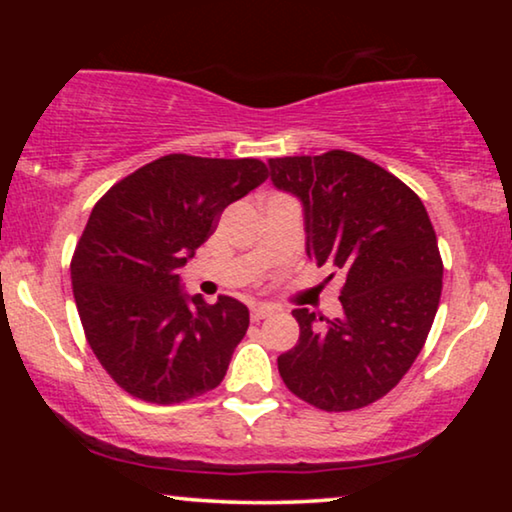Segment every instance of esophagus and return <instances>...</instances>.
<instances>
[{
	"instance_id": "esophagus-1",
	"label": "esophagus",
	"mask_w": 512,
	"mask_h": 512,
	"mask_svg": "<svg viewBox=\"0 0 512 512\" xmlns=\"http://www.w3.org/2000/svg\"><path fill=\"white\" fill-rule=\"evenodd\" d=\"M272 312H275V307H272V305H256V307H251V321H261L265 317H270Z\"/></svg>"
}]
</instances>
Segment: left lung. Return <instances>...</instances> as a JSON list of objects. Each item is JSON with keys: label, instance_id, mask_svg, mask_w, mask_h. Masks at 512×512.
Masks as SVG:
<instances>
[{"label": "left lung", "instance_id": "1", "mask_svg": "<svg viewBox=\"0 0 512 512\" xmlns=\"http://www.w3.org/2000/svg\"><path fill=\"white\" fill-rule=\"evenodd\" d=\"M268 165L272 184L303 202L307 256L345 279L342 317L293 310L300 338L279 375L314 408L359 410L401 382L431 331L443 291L436 230L415 191L356 153Z\"/></svg>", "mask_w": 512, "mask_h": 512}]
</instances>
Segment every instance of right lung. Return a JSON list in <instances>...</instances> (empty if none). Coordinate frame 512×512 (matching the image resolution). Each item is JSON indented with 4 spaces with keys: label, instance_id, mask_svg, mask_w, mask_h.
Returning a JSON list of instances; mask_svg holds the SVG:
<instances>
[{
    "label": "right lung",
    "instance_id": "add662e5",
    "mask_svg": "<svg viewBox=\"0 0 512 512\" xmlns=\"http://www.w3.org/2000/svg\"><path fill=\"white\" fill-rule=\"evenodd\" d=\"M265 179L256 158L170 153L93 207L72 258L74 300L90 349L130 396L172 405L221 384L249 310L230 296H188L177 270L223 209Z\"/></svg>",
    "mask_w": 512,
    "mask_h": 512
}]
</instances>
